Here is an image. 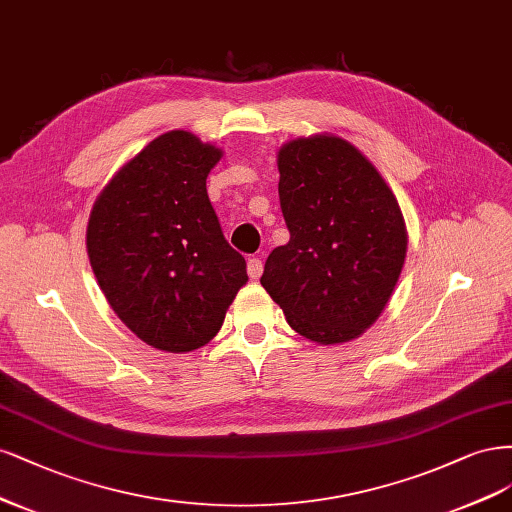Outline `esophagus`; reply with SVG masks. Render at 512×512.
<instances>
[{"instance_id":"1","label":"esophagus","mask_w":512,"mask_h":512,"mask_svg":"<svg viewBox=\"0 0 512 512\" xmlns=\"http://www.w3.org/2000/svg\"><path fill=\"white\" fill-rule=\"evenodd\" d=\"M246 270H249V276H251L253 280H257V278L263 274V263H261V259L251 257L249 263H246Z\"/></svg>"}]
</instances>
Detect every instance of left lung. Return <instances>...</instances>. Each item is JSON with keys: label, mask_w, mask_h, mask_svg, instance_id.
<instances>
[{"label": "left lung", "mask_w": 512, "mask_h": 512, "mask_svg": "<svg viewBox=\"0 0 512 512\" xmlns=\"http://www.w3.org/2000/svg\"><path fill=\"white\" fill-rule=\"evenodd\" d=\"M278 172L291 238L266 259L261 285L300 336L359 338L381 317L404 266L400 204L372 163L332 134L280 146Z\"/></svg>", "instance_id": "left-lung-1"}]
</instances>
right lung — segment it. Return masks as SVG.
Here are the masks:
<instances>
[{
    "label": "right lung",
    "instance_id": "obj_1",
    "mask_svg": "<svg viewBox=\"0 0 512 512\" xmlns=\"http://www.w3.org/2000/svg\"><path fill=\"white\" fill-rule=\"evenodd\" d=\"M223 151L191 131L148 142L97 195L87 225L93 274L117 317L159 351L208 344L246 285L206 178Z\"/></svg>",
    "mask_w": 512,
    "mask_h": 512
}]
</instances>
